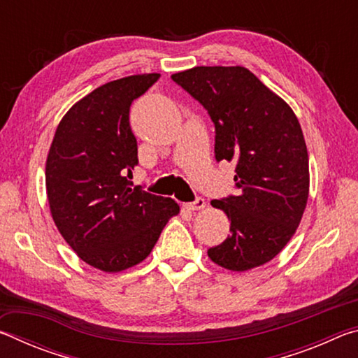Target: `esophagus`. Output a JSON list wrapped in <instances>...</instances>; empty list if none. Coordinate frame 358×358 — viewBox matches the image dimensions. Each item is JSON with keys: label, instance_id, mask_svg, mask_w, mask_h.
I'll return each mask as SVG.
<instances>
[{"label": "esophagus", "instance_id": "esophagus-1", "mask_svg": "<svg viewBox=\"0 0 358 358\" xmlns=\"http://www.w3.org/2000/svg\"><path fill=\"white\" fill-rule=\"evenodd\" d=\"M203 207H205V199L203 197H197L194 202L186 203V208H189V210H201Z\"/></svg>", "mask_w": 358, "mask_h": 358}]
</instances>
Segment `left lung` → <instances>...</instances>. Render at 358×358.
I'll use <instances>...</instances> for the list:
<instances>
[{"mask_svg":"<svg viewBox=\"0 0 358 358\" xmlns=\"http://www.w3.org/2000/svg\"><path fill=\"white\" fill-rule=\"evenodd\" d=\"M172 80L208 112L216 161L237 166V194L211 201L227 215L230 235L208 257L232 271L266 264L292 238L308 202L310 166L299 120L241 66H197Z\"/></svg>","mask_w":358,"mask_h":358,"instance_id":"obj_1","label":"left lung"}]
</instances>
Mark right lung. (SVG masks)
Wrapping results in <instances>:
<instances>
[{"label": "right lung", "instance_id": "add662e5", "mask_svg": "<svg viewBox=\"0 0 358 358\" xmlns=\"http://www.w3.org/2000/svg\"><path fill=\"white\" fill-rule=\"evenodd\" d=\"M159 74L129 76L85 96L59 121L45 164L50 213L83 262L108 273L141 264L180 207L131 187L138 164L132 101Z\"/></svg>", "mask_w": 358, "mask_h": 358}]
</instances>
